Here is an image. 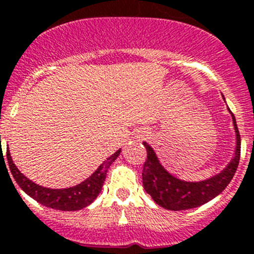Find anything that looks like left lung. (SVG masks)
Instances as JSON below:
<instances>
[{
  "instance_id": "1",
  "label": "left lung",
  "mask_w": 254,
  "mask_h": 254,
  "mask_svg": "<svg viewBox=\"0 0 254 254\" xmlns=\"http://www.w3.org/2000/svg\"><path fill=\"white\" fill-rule=\"evenodd\" d=\"M225 101V98H224ZM233 119L235 130V149L234 157L221 173L216 174L200 182H185L170 174L158 160L157 154L147 142H143L147 148V160L143 166V187L152 199L166 209L183 211L199 207L217 197L229 185L237 171L240 158V135L237 121L233 112L228 109Z\"/></svg>"
}]
</instances>
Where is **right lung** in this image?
Here are the masks:
<instances>
[{
    "mask_svg": "<svg viewBox=\"0 0 254 254\" xmlns=\"http://www.w3.org/2000/svg\"><path fill=\"white\" fill-rule=\"evenodd\" d=\"M120 152L121 149H119L112 156H110L107 160L103 161V164H101L100 167L84 182H81L80 184L75 185V187L64 189L46 188V187L35 184L34 182L28 179L24 174L20 173V170L15 166L8 149L7 164L17 185L29 197L37 200L38 203L50 207V208L60 209V211H79V209L89 206L98 197V194L102 190L103 183H105L106 175H107V170L110 169L112 162L120 156Z\"/></svg>",
    "mask_w": 254,
    "mask_h": 254,
    "instance_id": "add662e5",
    "label": "right lung"
}]
</instances>
